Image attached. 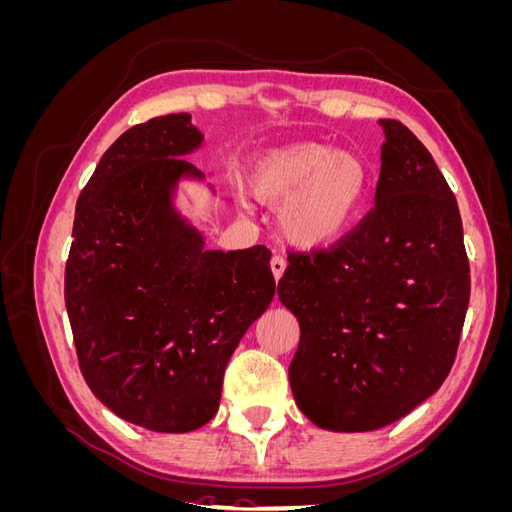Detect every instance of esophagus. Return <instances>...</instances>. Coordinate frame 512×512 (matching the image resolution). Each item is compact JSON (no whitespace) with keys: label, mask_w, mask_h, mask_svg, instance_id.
<instances>
[{"label":"esophagus","mask_w":512,"mask_h":512,"mask_svg":"<svg viewBox=\"0 0 512 512\" xmlns=\"http://www.w3.org/2000/svg\"><path fill=\"white\" fill-rule=\"evenodd\" d=\"M271 271H273L275 282H280L284 277V271H286V260L282 256H273L271 258Z\"/></svg>","instance_id":"34e87169"}]
</instances>
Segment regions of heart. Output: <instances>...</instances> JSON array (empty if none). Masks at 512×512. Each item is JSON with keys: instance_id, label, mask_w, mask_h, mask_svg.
Returning a JSON list of instances; mask_svg holds the SVG:
<instances>
[{"instance_id": "heart-1", "label": "heart", "mask_w": 512, "mask_h": 512, "mask_svg": "<svg viewBox=\"0 0 512 512\" xmlns=\"http://www.w3.org/2000/svg\"><path fill=\"white\" fill-rule=\"evenodd\" d=\"M250 190L262 203H284L280 230L292 247L322 252L344 243L365 218L374 170L356 151L297 141L258 153Z\"/></svg>"}]
</instances>
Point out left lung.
I'll return each instance as SVG.
<instances>
[{"label": "left lung", "instance_id": "left-lung-1", "mask_svg": "<svg viewBox=\"0 0 512 512\" xmlns=\"http://www.w3.org/2000/svg\"><path fill=\"white\" fill-rule=\"evenodd\" d=\"M380 126L376 207L335 250L290 256L277 284L301 329L294 401L337 433L382 429L436 393L470 303L455 194L404 123Z\"/></svg>", "mask_w": 512, "mask_h": 512}]
</instances>
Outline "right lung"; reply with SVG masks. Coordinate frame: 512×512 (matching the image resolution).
I'll return each instance as SVG.
<instances>
[{"mask_svg":"<svg viewBox=\"0 0 512 512\" xmlns=\"http://www.w3.org/2000/svg\"><path fill=\"white\" fill-rule=\"evenodd\" d=\"M190 113L149 119L108 149L76 203L66 309L83 378L119 418L185 433L218 414L232 352L273 301L271 252L207 250L179 205L211 183L188 156Z\"/></svg>","mask_w":512,"mask_h":512,"instance_id":"right-lung-1","label":"right lung"}]
</instances>
